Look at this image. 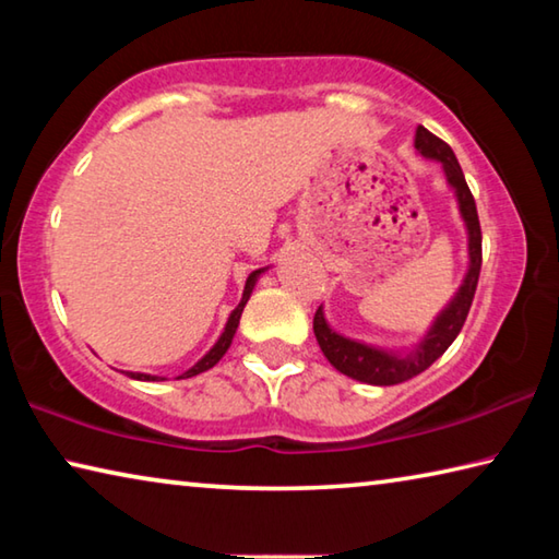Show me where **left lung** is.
Returning <instances> with one entry per match:
<instances>
[{
    "mask_svg": "<svg viewBox=\"0 0 559 559\" xmlns=\"http://www.w3.org/2000/svg\"><path fill=\"white\" fill-rule=\"evenodd\" d=\"M414 147L419 155L441 163L449 187L456 192L461 219L466 224L468 271H466V278H463V283L456 290V296L451 298L449 306L441 310L437 320H433V325L429 328V333L421 337V343L406 355L357 343V340H349L345 335L335 333V330L328 325L323 306L316 310V318H313V333L320 349H323V355L328 357V362L333 365L337 372L353 377L357 382L377 384V386H390V384L412 380V377L421 374L427 367H431L443 353H447L449 345L461 333L463 323H466V316L471 310L473 296H476V286L480 276V222H478L476 202H473V194L466 185V177H463V169L459 165L456 155H453V150L443 143L441 138L433 135V132H429L424 126L416 128Z\"/></svg>",
    "mask_w": 559,
    "mask_h": 559,
    "instance_id": "obj_1",
    "label": "left lung"
}]
</instances>
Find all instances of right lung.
Segmentation results:
<instances>
[{
    "label": "right lung",
    "instance_id": "right-lung-1",
    "mask_svg": "<svg viewBox=\"0 0 559 559\" xmlns=\"http://www.w3.org/2000/svg\"><path fill=\"white\" fill-rule=\"evenodd\" d=\"M263 271H266V269H259V271L249 273V278H246V286H243V296H241V302H239V306H236V308L231 310V316H229V320H226V325H224V333L219 335V340H216L214 347H212L210 353H206V355L200 359V362L189 367V370H187V372H182V374H179L177 380H187V377H194V374H200V372L212 370V367H214L216 362H219V359L224 357V353H226V349H229L231 340H234V335H236V328H239V318H241V313H243V306H246V300L251 298V290H253V286H257V281H259V276H261ZM126 374H128V377H132V380H143V382H159V380H165V377L143 374V372H126Z\"/></svg>",
    "mask_w": 559,
    "mask_h": 559
}]
</instances>
